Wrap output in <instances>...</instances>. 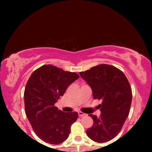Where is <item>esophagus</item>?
Listing matches in <instances>:
<instances>
[{"mask_svg":"<svg viewBox=\"0 0 152 152\" xmlns=\"http://www.w3.org/2000/svg\"><path fill=\"white\" fill-rule=\"evenodd\" d=\"M78 115H79V116H80V117H83V116L86 115V114L84 113H82V112L80 111V112H78Z\"/></svg>","mask_w":152,"mask_h":152,"instance_id":"obj_1","label":"esophagus"}]
</instances>
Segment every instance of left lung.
<instances>
[{"label": "left lung", "instance_id": "1", "mask_svg": "<svg viewBox=\"0 0 152 152\" xmlns=\"http://www.w3.org/2000/svg\"><path fill=\"white\" fill-rule=\"evenodd\" d=\"M93 91L94 99H101L99 117L89 114L93 124L86 135L97 142H106L119 134L129 113L132 92L129 81L121 70L115 66L100 64L80 72Z\"/></svg>", "mask_w": 152, "mask_h": 152}]
</instances>
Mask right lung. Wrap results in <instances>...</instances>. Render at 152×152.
<instances>
[{
	"mask_svg": "<svg viewBox=\"0 0 152 152\" xmlns=\"http://www.w3.org/2000/svg\"><path fill=\"white\" fill-rule=\"evenodd\" d=\"M80 77L50 64L34 70L24 92L25 111L37 136L45 142L59 145L69 136L77 112H65L55 106L68 87Z\"/></svg>",
	"mask_w": 152,
	"mask_h": 152,
	"instance_id": "right-lung-1",
	"label": "right lung"
}]
</instances>
